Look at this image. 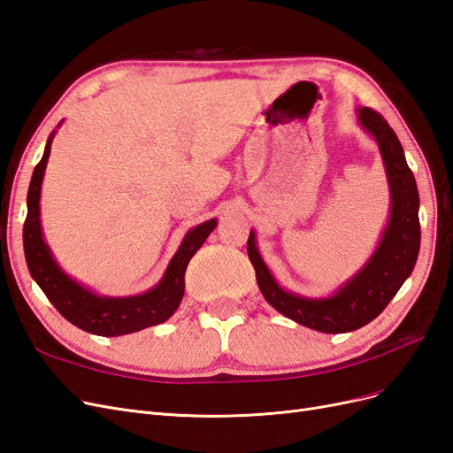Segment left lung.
<instances>
[{
	"instance_id": "8db88e82",
	"label": "left lung",
	"mask_w": 453,
	"mask_h": 453,
	"mask_svg": "<svg viewBox=\"0 0 453 453\" xmlns=\"http://www.w3.org/2000/svg\"><path fill=\"white\" fill-rule=\"evenodd\" d=\"M359 120L380 145L393 202L389 225L383 232L380 248L357 276L331 298L313 300L296 296L283 291L273 281L255 248V236L250 234L248 240V255L257 273L258 289L263 291L268 304L285 318L328 334L357 331L376 319L412 273L419 253V195L403 145L386 119L374 109H359Z\"/></svg>"
}]
</instances>
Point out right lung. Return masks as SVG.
<instances>
[{"label": "right lung", "instance_id": "obj_1", "mask_svg": "<svg viewBox=\"0 0 453 453\" xmlns=\"http://www.w3.org/2000/svg\"><path fill=\"white\" fill-rule=\"evenodd\" d=\"M52 134L47 142L45 153L34 170L28 188V215H26L22 240L24 255L32 278L47 295L50 304L64 318L87 333L98 336H120L138 333L142 328L166 321L180 306L185 293V270L188 260L200 250V245L215 228V219L205 221L185 236L180 251L164 273L162 281L143 295L128 298H104L77 285L54 263V258L43 242L39 223V190L50 153Z\"/></svg>", "mask_w": 453, "mask_h": 453}]
</instances>
